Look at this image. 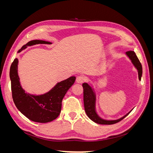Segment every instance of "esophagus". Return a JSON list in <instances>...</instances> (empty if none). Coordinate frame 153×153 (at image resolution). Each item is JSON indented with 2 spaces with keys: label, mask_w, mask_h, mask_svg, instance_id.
<instances>
[{
  "label": "esophagus",
  "mask_w": 153,
  "mask_h": 153,
  "mask_svg": "<svg viewBox=\"0 0 153 153\" xmlns=\"http://www.w3.org/2000/svg\"><path fill=\"white\" fill-rule=\"evenodd\" d=\"M85 77L82 76H79L76 78V83H78V84H82V83L85 81Z\"/></svg>",
  "instance_id": "1"
}]
</instances>
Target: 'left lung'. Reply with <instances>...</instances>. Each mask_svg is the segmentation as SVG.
Returning a JSON list of instances; mask_svg holds the SVG:
<instances>
[{
    "instance_id": "obj_1",
    "label": "left lung",
    "mask_w": 153,
    "mask_h": 153,
    "mask_svg": "<svg viewBox=\"0 0 153 153\" xmlns=\"http://www.w3.org/2000/svg\"><path fill=\"white\" fill-rule=\"evenodd\" d=\"M126 55L130 60L133 65L137 69L138 72V75L139 80H141L142 75V67L140 62L138 60L137 56L136 55L135 52L133 51H129L126 52ZM82 87L84 88V108L87 116L90 119L96 123L100 124H113L121 121L124 117L130 113L132 108L129 112L126 114L123 115L121 118L114 120L105 119L101 117L100 115L97 112L96 110V94L94 90V88L90 82L88 83L85 82L82 84Z\"/></svg>"
}]
</instances>
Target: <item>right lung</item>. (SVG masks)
<instances>
[{
	"label": "right lung",
	"instance_id": "1",
	"mask_svg": "<svg viewBox=\"0 0 153 153\" xmlns=\"http://www.w3.org/2000/svg\"><path fill=\"white\" fill-rule=\"evenodd\" d=\"M38 44H52L43 40L29 41L18 50V53ZM18 59H15L10 71L13 101L16 108L25 117L32 121L46 123L53 121L61 113L62 99L74 83L76 77L72 76L57 82L49 91L41 94L27 92L22 87L18 73Z\"/></svg>",
	"mask_w": 153,
	"mask_h": 153
}]
</instances>
